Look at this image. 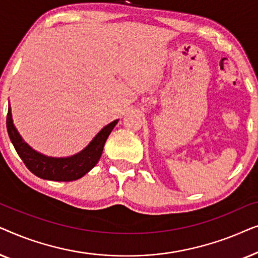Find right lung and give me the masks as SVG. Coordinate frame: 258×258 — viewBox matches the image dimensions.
Returning a JSON list of instances; mask_svg holds the SVG:
<instances>
[{
	"label": "right lung",
	"instance_id": "add662e5",
	"mask_svg": "<svg viewBox=\"0 0 258 258\" xmlns=\"http://www.w3.org/2000/svg\"><path fill=\"white\" fill-rule=\"evenodd\" d=\"M117 122L118 119H115L103 126L84 149L68 157L47 156L33 149L17 132L13 121L10 104L7 115V130L16 153L34 175L49 181L70 182L83 177L97 164L103 151L105 141Z\"/></svg>",
	"mask_w": 258,
	"mask_h": 258
}]
</instances>
